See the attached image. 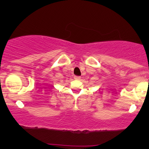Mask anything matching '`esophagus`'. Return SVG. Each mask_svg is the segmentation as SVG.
Returning a JSON list of instances; mask_svg holds the SVG:
<instances>
[{
	"mask_svg": "<svg viewBox=\"0 0 149 149\" xmlns=\"http://www.w3.org/2000/svg\"><path fill=\"white\" fill-rule=\"evenodd\" d=\"M74 79H76V80H79V79H81V77H79V76H74Z\"/></svg>",
	"mask_w": 149,
	"mask_h": 149,
	"instance_id": "34e87169",
	"label": "esophagus"
}]
</instances>
